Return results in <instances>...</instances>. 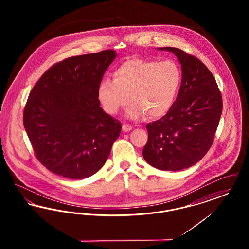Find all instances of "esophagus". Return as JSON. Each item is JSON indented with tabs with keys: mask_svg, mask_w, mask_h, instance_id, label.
I'll use <instances>...</instances> for the list:
<instances>
[{
	"mask_svg": "<svg viewBox=\"0 0 249 249\" xmlns=\"http://www.w3.org/2000/svg\"><path fill=\"white\" fill-rule=\"evenodd\" d=\"M132 130V126L131 125H129V124H123L122 125V130L123 131H130V130Z\"/></svg>",
	"mask_w": 249,
	"mask_h": 249,
	"instance_id": "34e87169",
	"label": "esophagus"
}]
</instances>
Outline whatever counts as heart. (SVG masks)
Returning a JSON list of instances; mask_svg holds the SVG:
<instances>
[{
    "mask_svg": "<svg viewBox=\"0 0 249 249\" xmlns=\"http://www.w3.org/2000/svg\"><path fill=\"white\" fill-rule=\"evenodd\" d=\"M182 73L170 59L125 60L114 70L113 80L105 78L98 88V98L104 110L116 115L130 100L128 117L137 119L164 116L174 106L181 85ZM130 99H128V97Z\"/></svg>",
    "mask_w": 249,
    "mask_h": 249,
    "instance_id": "b5f03b06",
    "label": "heart"
}]
</instances>
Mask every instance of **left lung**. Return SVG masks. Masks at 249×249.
Here are the masks:
<instances>
[{"label": "left lung", "mask_w": 249, "mask_h": 249, "mask_svg": "<svg viewBox=\"0 0 249 249\" xmlns=\"http://www.w3.org/2000/svg\"><path fill=\"white\" fill-rule=\"evenodd\" d=\"M182 81L169 112L146 125L148 139L142 149L145 161L162 171L194 165L210 149L222 113V96L212 72L193 55L177 48Z\"/></svg>", "instance_id": "8db88e82"}]
</instances>
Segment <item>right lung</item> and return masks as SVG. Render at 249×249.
I'll list each match as a JSON object with an SVG mask.
<instances>
[{"instance_id":"right-lung-1","label":"right lung","mask_w":249,"mask_h":249,"mask_svg":"<svg viewBox=\"0 0 249 249\" xmlns=\"http://www.w3.org/2000/svg\"><path fill=\"white\" fill-rule=\"evenodd\" d=\"M116 56L108 49L63 59L30 92L24 127L36 159L50 172L82 179L106 163L121 123L100 107L98 88Z\"/></svg>"}]
</instances>
